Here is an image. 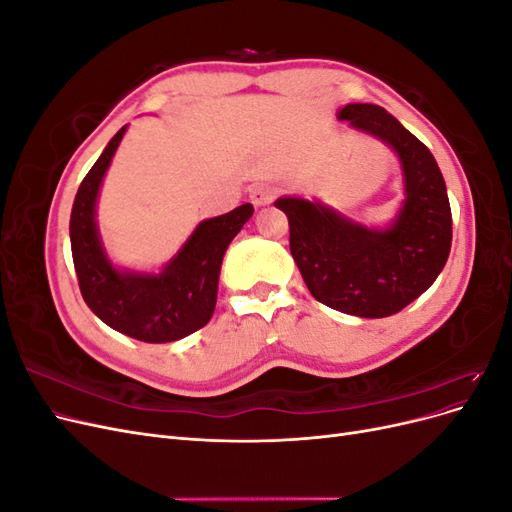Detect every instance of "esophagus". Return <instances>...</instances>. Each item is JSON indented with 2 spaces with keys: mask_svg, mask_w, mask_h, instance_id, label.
I'll return each mask as SVG.
<instances>
[{
  "mask_svg": "<svg viewBox=\"0 0 512 512\" xmlns=\"http://www.w3.org/2000/svg\"><path fill=\"white\" fill-rule=\"evenodd\" d=\"M275 194H277V190L273 188L271 183H258V185H254V188L250 190V198H252V203H254L256 207H267V205H271Z\"/></svg>",
  "mask_w": 512,
  "mask_h": 512,
  "instance_id": "34e87169",
  "label": "esophagus"
}]
</instances>
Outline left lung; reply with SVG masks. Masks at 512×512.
<instances>
[{"label": "left lung", "mask_w": 512, "mask_h": 512, "mask_svg": "<svg viewBox=\"0 0 512 512\" xmlns=\"http://www.w3.org/2000/svg\"><path fill=\"white\" fill-rule=\"evenodd\" d=\"M337 119L395 151L404 177V203L382 228L363 226L320 200L282 196L290 254L312 297L337 312L386 318L436 282L453 241L446 183L431 151L376 104H346Z\"/></svg>", "instance_id": "1"}]
</instances>
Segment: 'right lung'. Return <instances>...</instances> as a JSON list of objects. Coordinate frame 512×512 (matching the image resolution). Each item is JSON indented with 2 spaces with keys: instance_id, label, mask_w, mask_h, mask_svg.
Here are the masks:
<instances>
[{
  "instance_id": "obj_1",
  "label": "right lung",
  "mask_w": 512,
  "mask_h": 512,
  "mask_svg": "<svg viewBox=\"0 0 512 512\" xmlns=\"http://www.w3.org/2000/svg\"><path fill=\"white\" fill-rule=\"evenodd\" d=\"M128 126H123L91 166L76 192L70 243L87 307L108 327L147 344H166L203 329L218 301L222 260L230 241L252 218L245 203L203 220L158 273L119 269L108 258L96 222L100 185Z\"/></svg>"
}]
</instances>
